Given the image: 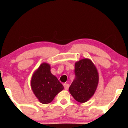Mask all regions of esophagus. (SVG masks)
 <instances>
[{"label":"esophagus","instance_id":"1","mask_svg":"<svg viewBox=\"0 0 128 128\" xmlns=\"http://www.w3.org/2000/svg\"><path fill=\"white\" fill-rule=\"evenodd\" d=\"M64 88H65L66 90H68V89H69V85L68 84H64Z\"/></svg>","mask_w":128,"mask_h":128}]
</instances>
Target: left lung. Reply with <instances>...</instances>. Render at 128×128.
Returning a JSON list of instances; mask_svg holds the SVG:
<instances>
[{"label": "left lung", "mask_w": 128, "mask_h": 128, "mask_svg": "<svg viewBox=\"0 0 128 128\" xmlns=\"http://www.w3.org/2000/svg\"><path fill=\"white\" fill-rule=\"evenodd\" d=\"M74 80L69 87V92L76 101L87 102L96 91L98 84V73L96 66L89 59L75 63Z\"/></svg>", "instance_id": "1"}]
</instances>
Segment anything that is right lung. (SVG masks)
<instances>
[{"label":"right lung","instance_id":"1","mask_svg":"<svg viewBox=\"0 0 128 128\" xmlns=\"http://www.w3.org/2000/svg\"><path fill=\"white\" fill-rule=\"evenodd\" d=\"M31 87L38 100L42 104H48L64 89L58 78L51 72L48 63H42L34 72L31 80Z\"/></svg>","mask_w":128,"mask_h":128}]
</instances>
